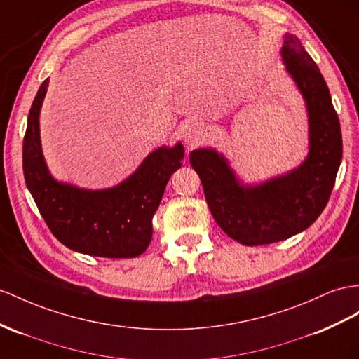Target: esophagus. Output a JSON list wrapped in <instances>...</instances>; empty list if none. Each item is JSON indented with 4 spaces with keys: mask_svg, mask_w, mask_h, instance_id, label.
<instances>
[{
    "mask_svg": "<svg viewBox=\"0 0 359 359\" xmlns=\"http://www.w3.org/2000/svg\"><path fill=\"white\" fill-rule=\"evenodd\" d=\"M183 140L188 145H196L198 144L201 140H203V127L198 123H191L185 127L183 130Z\"/></svg>",
    "mask_w": 359,
    "mask_h": 359,
    "instance_id": "esophagus-1",
    "label": "esophagus"
}]
</instances>
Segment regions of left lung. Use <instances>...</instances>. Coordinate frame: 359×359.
I'll return each instance as SVG.
<instances>
[{
  "mask_svg": "<svg viewBox=\"0 0 359 359\" xmlns=\"http://www.w3.org/2000/svg\"><path fill=\"white\" fill-rule=\"evenodd\" d=\"M280 53L308 110L309 153L300 167L261 185H243L223 154L212 149L189 154L210 214L244 245L278 243L308 229L326 208L341 163V127L318 67L294 34L285 36Z\"/></svg>",
  "mask_w": 359,
  "mask_h": 359,
  "instance_id": "left-lung-1",
  "label": "left lung"
}]
</instances>
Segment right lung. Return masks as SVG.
<instances>
[{
  "mask_svg": "<svg viewBox=\"0 0 359 359\" xmlns=\"http://www.w3.org/2000/svg\"><path fill=\"white\" fill-rule=\"evenodd\" d=\"M48 80L36 94L22 144L25 185L51 233L68 249L100 258H135L153 236L151 219L165 187L182 167L183 145L159 147L130 177L107 189L90 191L54 180L43 161L39 112Z\"/></svg>",
  "mask_w": 359,
  "mask_h": 359,
  "instance_id": "add662e5",
  "label": "right lung"
}]
</instances>
